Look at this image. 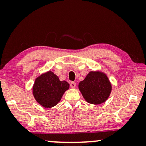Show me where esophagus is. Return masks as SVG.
<instances>
[{
  "mask_svg": "<svg viewBox=\"0 0 146 146\" xmlns=\"http://www.w3.org/2000/svg\"><path fill=\"white\" fill-rule=\"evenodd\" d=\"M70 87L72 88H76V83L74 82H72L70 83Z\"/></svg>",
  "mask_w": 146,
  "mask_h": 146,
  "instance_id": "34e87169",
  "label": "esophagus"
}]
</instances>
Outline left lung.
Instances as JSON below:
<instances>
[{"label": "left lung", "mask_w": 146, "mask_h": 146, "mask_svg": "<svg viewBox=\"0 0 146 146\" xmlns=\"http://www.w3.org/2000/svg\"><path fill=\"white\" fill-rule=\"evenodd\" d=\"M78 88L88 103L98 105L107 100L112 86L104 72L95 70L89 72L84 80L80 82Z\"/></svg>", "instance_id": "1"}]
</instances>
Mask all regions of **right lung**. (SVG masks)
<instances>
[{
  "label": "right lung",
  "instance_id": "obj_1",
  "mask_svg": "<svg viewBox=\"0 0 146 146\" xmlns=\"http://www.w3.org/2000/svg\"><path fill=\"white\" fill-rule=\"evenodd\" d=\"M69 88L66 81H60L58 76L49 70L35 79L33 86V96L42 106L50 108L58 104Z\"/></svg>",
  "mask_w": 146,
  "mask_h": 146
}]
</instances>
